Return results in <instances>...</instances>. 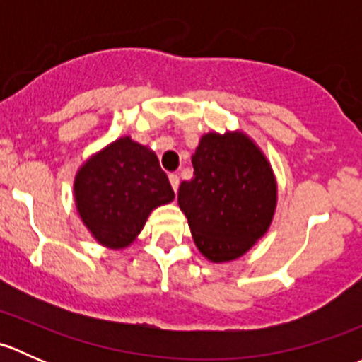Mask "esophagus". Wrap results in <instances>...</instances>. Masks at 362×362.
I'll use <instances>...</instances> for the list:
<instances>
[{
    "mask_svg": "<svg viewBox=\"0 0 362 362\" xmlns=\"http://www.w3.org/2000/svg\"><path fill=\"white\" fill-rule=\"evenodd\" d=\"M170 184H171V187H173V191L177 192L178 185H180V177H178V175H175V173H171L170 175Z\"/></svg>",
    "mask_w": 362,
    "mask_h": 362,
    "instance_id": "34e87169",
    "label": "esophagus"
}]
</instances>
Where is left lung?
<instances>
[{"instance_id":"obj_1","label":"left lung","mask_w":362,"mask_h":362,"mask_svg":"<svg viewBox=\"0 0 362 362\" xmlns=\"http://www.w3.org/2000/svg\"><path fill=\"white\" fill-rule=\"evenodd\" d=\"M194 177L178 189L199 252L211 262L238 259L268 231L276 180L261 148L240 131L203 134L192 154Z\"/></svg>"}]
</instances>
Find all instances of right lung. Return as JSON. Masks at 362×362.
I'll use <instances>...</instances> for the list:
<instances>
[{"mask_svg":"<svg viewBox=\"0 0 362 362\" xmlns=\"http://www.w3.org/2000/svg\"><path fill=\"white\" fill-rule=\"evenodd\" d=\"M80 218L100 245H131L154 208L173 202L159 159L145 145L122 136L80 166L73 184Z\"/></svg>","mask_w":362,"mask_h":362,"instance_id":"1","label":"right lung"}]
</instances>
